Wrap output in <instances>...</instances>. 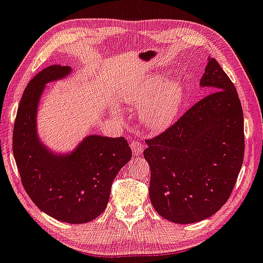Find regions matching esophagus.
<instances>
[{"label": "esophagus", "mask_w": 263, "mask_h": 263, "mask_svg": "<svg viewBox=\"0 0 263 263\" xmlns=\"http://www.w3.org/2000/svg\"><path fill=\"white\" fill-rule=\"evenodd\" d=\"M129 147H131L132 152H134L135 155L142 154L143 151H144V144L138 141H132L131 143H129Z\"/></svg>", "instance_id": "obj_1"}]
</instances>
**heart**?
<instances>
[{"label": "heart", "mask_w": 263, "mask_h": 263, "mask_svg": "<svg viewBox=\"0 0 263 263\" xmlns=\"http://www.w3.org/2000/svg\"><path fill=\"white\" fill-rule=\"evenodd\" d=\"M161 78H152L134 86L127 93V102L143 108L142 122L154 132H161L174 124L184 101V88L179 81H170L163 87Z\"/></svg>", "instance_id": "obj_1"}]
</instances>
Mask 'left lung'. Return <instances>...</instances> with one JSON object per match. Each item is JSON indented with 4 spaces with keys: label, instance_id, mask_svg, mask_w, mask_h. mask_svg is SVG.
<instances>
[{
    "label": "left lung",
    "instance_id": "left-lung-1",
    "mask_svg": "<svg viewBox=\"0 0 263 263\" xmlns=\"http://www.w3.org/2000/svg\"><path fill=\"white\" fill-rule=\"evenodd\" d=\"M200 86L210 87V95L160 135L145 139L152 205L175 223L202 221L220 210L244 159L240 99L215 58L209 59Z\"/></svg>",
    "mask_w": 263,
    "mask_h": 263
}]
</instances>
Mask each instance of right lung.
Masks as SVG:
<instances>
[{"label": "right lung", "mask_w": 263, "mask_h": 263, "mask_svg": "<svg viewBox=\"0 0 263 263\" xmlns=\"http://www.w3.org/2000/svg\"><path fill=\"white\" fill-rule=\"evenodd\" d=\"M70 72L51 65L26 86L13 128V155L23 187L40 210L66 223H86L107 208L112 181L132 156L124 137L88 136L70 155H54L36 135V110L45 85Z\"/></svg>", "instance_id": "obj_1"}]
</instances>
